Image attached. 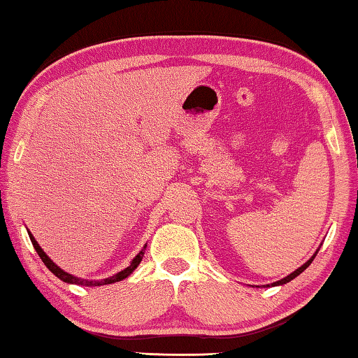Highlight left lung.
<instances>
[{"instance_id":"obj_1","label":"left lung","mask_w":358,"mask_h":358,"mask_svg":"<svg viewBox=\"0 0 358 358\" xmlns=\"http://www.w3.org/2000/svg\"><path fill=\"white\" fill-rule=\"evenodd\" d=\"M317 252H319V250L316 251V252H314L313 254V256H311V259L310 260H306V262L305 264H303L301 266H299V268H296L295 271H292V273H290V275H287L286 278H282V280H280V281H276V282H271V284H266V286H282V284H286V282H289V281H292L294 280V278H296V276H299L300 273H303V271H305L306 268H308V266H310L311 265V262H313V260H314V257H316L317 256Z\"/></svg>"}]
</instances>
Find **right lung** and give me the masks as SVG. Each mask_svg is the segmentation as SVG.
Segmentation results:
<instances>
[{
	"mask_svg": "<svg viewBox=\"0 0 358 358\" xmlns=\"http://www.w3.org/2000/svg\"><path fill=\"white\" fill-rule=\"evenodd\" d=\"M28 235H29V240H31V243H33V246H34V250H36V252L39 254V257L42 259V262L45 264V266L48 270L52 271L53 275H55L57 278H59V280L62 281H64V282H68V284H77V286H87V287H94V286H107V284H113V282H118V281H123V280H126V278H128L132 271H134L137 266H138V264L142 262V259H143V254H145V250H147V245H145L141 251H138V254L137 256L131 260V264H129V266H126L124 270H121V271H118V273H115L113 276H108V278H106V280H93V281H90V280H83V278H78V276H74V275H71V273H68V271H64V270H62L59 268V266L53 262V260L47 256V254L44 252V250H42V248L39 246V243L38 241H36V238L33 237V234L29 232L28 230Z\"/></svg>",
	"mask_w": 358,
	"mask_h": 358,
	"instance_id": "right-lung-1",
	"label": "right lung"
}]
</instances>
